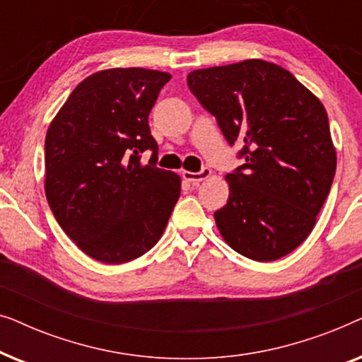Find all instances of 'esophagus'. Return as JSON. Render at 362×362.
<instances>
[{
	"label": "esophagus",
	"mask_w": 362,
	"mask_h": 362,
	"mask_svg": "<svg viewBox=\"0 0 362 362\" xmlns=\"http://www.w3.org/2000/svg\"><path fill=\"white\" fill-rule=\"evenodd\" d=\"M211 170L209 168H202V170L199 171V173H191V171H185L182 173V177H185L186 181H189V182H201V181H204V180H207V177L211 176Z\"/></svg>",
	"instance_id": "esophagus-1"
}]
</instances>
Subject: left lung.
<instances>
[{
	"label": "left lung",
	"mask_w": 362,
	"mask_h": 362,
	"mask_svg": "<svg viewBox=\"0 0 362 362\" xmlns=\"http://www.w3.org/2000/svg\"><path fill=\"white\" fill-rule=\"evenodd\" d=\"M187 87L229 145H244L245 163L226 175L229 199L214 212L217 229L247 259H281L313 230L333 185L336 150L323 103L262 59L197 69Z\"/></svg>",
	"instance_id": "8db88e82"
}]
</instances>
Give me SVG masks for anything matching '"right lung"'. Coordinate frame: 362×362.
<instances>
[{"mask_svg": "<svg viewBox=\"0 0 362 362\" xmlns=\"http://www.w3.org/2000/svg\"><path fill=\"white\" fill-rule=\"evenodd\" d=\"M168 72L107 69L74 88L46 135L44 189L54 217L83 254L125 264L160 240L181 177L156 168L148 115ZM153 151L141 165L143 151Z\"/></svg>", "mask_w": 362, "mask_h": 362, "instance_id": "right-lung-1", "label": "right lung"}]
</instances>
